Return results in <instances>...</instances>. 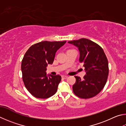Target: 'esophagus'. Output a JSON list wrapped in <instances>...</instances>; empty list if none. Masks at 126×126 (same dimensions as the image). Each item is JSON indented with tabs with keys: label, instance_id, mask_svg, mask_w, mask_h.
I'll return each instance as SVG.
<instances>
[{
	"label": "esophagus",
	"instance_id": "1",
	"mask_svg": "<svg viewBox=\"0 0 126 126\" xmlns=\"http://www.w3.org/2000/svg\"><path fill=\"white\" fill-rule=\"evenodd\" d=\"M62 78H63V79H67L68 78V76L67 75H62Z\"/></svg>",
	"mask_w": 126,
	"mask_h": 126
}]
</instances>
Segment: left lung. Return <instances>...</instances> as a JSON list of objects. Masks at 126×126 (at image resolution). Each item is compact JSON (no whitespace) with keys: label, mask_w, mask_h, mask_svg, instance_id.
I'll use <instances>...</instances> for the list:
<instances>
[{"label":"left lung","mask_w":126,"mask_h":126,"mask_svg":"<svg viewBox=\"0 0 126 126\" xmlns=\"http://www.w3.org/2000/svg\"><path fill=\"white\" fill-rule=\"evenodd\" d=\"M77 47L80 53L79 62L83 63L86 75L84 79L75 76L73 92L79 97L89 99L97 95L106 83L109 63L104 50L96 43L86 38L69 41Z\"/></svg>","instance_id":"obj_1"}]
</instances>
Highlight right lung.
<instances>
[{"mask_svg": "<svg viewBox=\"0 0 126 126\" xmlns=\"http://www.w3.org/2000/svg\"><path fill=\"white\" fill-rule=\"evenodd\" d=\"M66 41H42L29 48L21 62L22 80L32 95L47 99L55 94L62 78L59 75L47 74L48 64L53 63L57 50Z\"/></svg>", "mask_w": 126, "mask_h": 126, "instance_id": "add662e5", "label": "right lung"}]
</instances>
